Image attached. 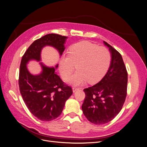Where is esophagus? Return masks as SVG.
I'll use <instances>...</instances> for the list:
<instances>
[{
	"label": "esophagus",
	"mask_w": 147,
	"mask_h": 147,
	"mask_svg": "<svg viewBox=\"0 0 147 147\" xmlns=\"http://www.w3.org/2000/svg\"><path fill=\"white\" fill-rule=\"evenodd\" d=\"M78 90H79V88H77V87H73L72 88V91H73L74 93H75V92H76V91Z\"/></svg>",
	"instance_id": "obj_1"
}]
</instances>
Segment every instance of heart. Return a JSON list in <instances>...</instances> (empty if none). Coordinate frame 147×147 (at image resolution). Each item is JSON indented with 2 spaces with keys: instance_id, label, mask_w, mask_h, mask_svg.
Wrapping results in <instances>:
<instances>
[{
  "instance_id": "heart-1",
  "label": "heart",
  "mask_w": 147,
  "mask_h": 147,
  "mask_svg": "<svg viewBox=\"0 0 147 147\" xmlns=\"http://www.w3.org/2000/svg\"><path fill=\"white\" fill-rule=\"evenodd\" d=\"M112 63V54L108 48L99 47L89 41H81L69 48L67 55H63L59 63V71L67 80L76 66L78 70L68 82L80 86L88 81H100L108 72Z\"/></svg>"
}]
</instances>
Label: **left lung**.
Wrapping results in <instances>:
<instances>
[{
	"label": "left lung",
	"mask_w": 147,
	"mask_h": 147,
	"mask_svg": "<svg viewBox=\"0 0 147 147\" xmlns=\"http://www.w3.org/2000/svg\"><path fill=\"white\" fill-rule=\"evenodd\" d=\"M112 54V63L102 80L84 89L86 97L82 110L87 120L94 124H104L120 113L127 95V72L121 55L103 41Z\"/></svg>",
	"instance_id": "left-lung-1"
}]
</instances>
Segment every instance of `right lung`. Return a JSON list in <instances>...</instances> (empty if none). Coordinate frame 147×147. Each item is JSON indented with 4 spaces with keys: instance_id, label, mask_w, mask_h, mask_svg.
<instances>
[{
    "instance_id": "obj_1",
    "label": "right lung",
    "mask_w": 147,
    "mask_h": 147,
    "mask_svg": "<svg viewBox=\"0 0 147 147\" xmlns=\"http://www.w3.org/2000/svg\"><path fill=\"white\" fill-rule=\"evenodd\" d=\"M67 38L51 33L34 40L22 57L20 67L18 84L20 93L30 113L44 121L53 120L62 113L65 102L72 94V89L65 84L55 72L58 65L48 67L40 63L42 72L34 75L27 69L30 60L40 61L41 50L45 46H51L62 55Z\"/></svg>"
}]
</instances>
